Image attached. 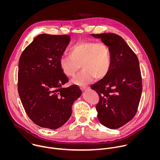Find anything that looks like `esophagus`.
Here are the masks:
<instances>
[{"label":"esophagus","instance_id":"1","mask_svg":"<svg viewBox=\"0 0 160 160\" xmlns=\"http://www.w3.org/2000/svg\"><path fill=\"white\" fill-rule=\"evenodd\" d=\"M80 89H81L82 91H83V90H85L88 89V87H87V86H81V87H80Z\"/></svg>","mask_w":160,"mask_h":160}]
</instances>
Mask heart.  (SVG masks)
Returning a JSON list of instances; mask_svg holds the SVG:
<instances>
[{"label": "heart", "mask_w": 160, "mask_h": 160, "mask_svg": "<svg viewBox=\"0 0 160 160\" xmlns=\"http://www.w3.org/2000/svg\"><path fill=\"white\" fill-rule=\"evenodd\" d=\"M59 67L67 77H73L80 69L72 82L84 85L92 82L94 78L101 80L108 74L111 64V54L107 45L102 42L79 41L73 44L69 50V56H61Z\"/></svg>", "instance_id": "b5f03b06"}]
</instances>
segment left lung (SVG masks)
Instances as JSON below:
<instances>
[{
    "mask_svg": "<svg viewBox=\"0 0 160 160\" xmlns=\"http://www.w3.org/2000/svg\"><path fill=\"white\" fill-rule=\"evenodd\" d=\"M91 35L107 45L111 59L107 76L90 87L99 96L98 118L104 126L117 129L130 122L138 111L142 90L139 60L120 36L111 33Z\"/></svg>",
    "mask_w": 160,
    "mask_h": 160,
    "instance_id": "left-lung-1",
    "label": "left lung"
}]
</instances>
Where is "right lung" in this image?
Listing matches in <instances>:
<instances>
[{
  "mask_svg": "<svg viewBox=\"0 0 160 160\" xmlns=\"http://www.w3.org/2000/svg\"><path fill=\"white\" fill-rule=\"evenodd\" d=\"M67 35L40 34L21 54L18 64V94L28 117L49 129L63 125L72 115V105L82 94L68 82L59 61L70 42Z\"/></svg>",
  "mask_w": 160,
  "mask_h": 160,
  "instance_id": "1",
  "label": "right lung"
}]
</instances>
